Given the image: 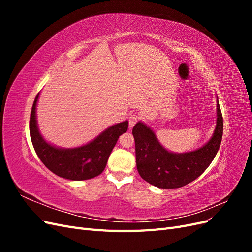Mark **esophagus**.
I'll list each match as a JSON object with an SVG mask.
<instances>
[{"mask_svg":"<svg viewBox=\"0 0 252 252\" xmlns=\"http://www.w3.org/2000/svg\"><path fill=\"white\" fill-rule=\"evenodd\" d=\"M138 121H139V116H138V114H136V113H131L130 117H129V128L131 129Z\"/></svg>","mask_w":252,"mask_h":252,"instance_id":"esophagus-1","label":"esophagus"}]
</instances>
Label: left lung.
Instances as JSON below:
<instances>
[{
    "mask_svg": "<svg viewBox=\"0 0 252 252\" xmlns=\"http://www.w3.org/2000/svg\"><path fill=\"white\" fill-rule=\"evenodd\" d=\"M136 168L141 178L163 189L180 188L194 181L208 168L223 136V117L217 98V125L209 141L192 151L177 154L158 142L155 131L143 122L132 129Z\"/></svg>",
    "mask_w": 252,
    "mask_h": 252,
    "instance_id": "8db88e82",
    "label": "left lung"
}]
</instances>
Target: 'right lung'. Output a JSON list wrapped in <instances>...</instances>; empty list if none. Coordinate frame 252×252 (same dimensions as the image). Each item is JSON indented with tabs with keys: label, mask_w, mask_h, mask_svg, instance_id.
Segmentation results:
<instances>
[{
	"label": "right lung",
	"mask_w": 252,
	"mask_h": 252,
	"mask_svg": "<svg viewBox=\"0 0 252 252\" xmlns=\"http://www.w3.org/2000/svg\"><path fill=\"white\" fill-rule=\"evenodd\" d=\"M37 94L30 114L29 131L33 148L42 163L55 174L71 181H84L101 174L121 134L128 129V121L114 124L83 146L61 148L43 138L36 121Z\"/></svg>",
	"instance_id": "1"
}]
</instances>
